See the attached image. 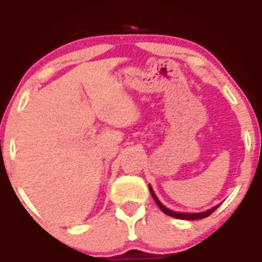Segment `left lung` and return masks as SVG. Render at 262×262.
Masks as SVG:
<instances>
[{
	"label": "left lung",
	"mask_w": 262,
	"mask_h": 262,
	"mask_svg": "<svg viewBox=\"0 0 262 262\" xmlns=\"http://www.w3.org/2000/svg\"><path fill=\"white\" fill-rule=\"evenodd\" d=\"M148 189H150V193H151L152 199H154V201L157 202V205L159 206L160 210L163 211L164 214H167V215L173 216V218H178V219H185V221H194V219L206 218V216L210 215V214L213 213L214 210H215L216 207L219 206V205H216V206L211 207V209H209V210H206V211H202V213H176V211H172V210H169V209H167V207L164 206V205L162 204L159 200H158V197L155 195L154 190L151 189V187H148Z\"/></svg>",
	"instance_id": "1"
}]
</instances>
